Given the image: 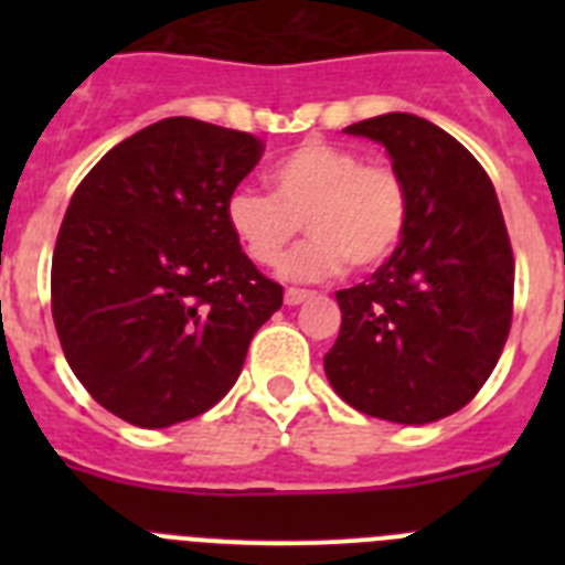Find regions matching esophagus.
<instances>
[{"mask_svg": "<svg viewBox=\"0 0 565 565\" xmlns=\"http://www.w3.org/2000/svg\"><path fill=\"white\" fill-rule=\"evenodd\" d=\"M308 297H311V291H306V288H286V306H299Z\"/></svg>", "mask_w": 565, "mask_h": 565, "instance_id": "34e87169", "label": "esophagus"}]
</instances>
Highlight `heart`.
<instances>
[{
	"instance_id": "b5f03b06",
	"label": "heart",
	"mask_w": 565,
	"mask_h": 565,
	"mask_svg": "<svg viewBox=\"0 0 565 565\" xmlns=\"http://www.w3.org/2000/svg\"><path fill=\"white\" fill-rule=\"evenodd\" d=\"M274 194L234 189L226 223L257 266H277L306 228V246L288 254L282 274L326 279L344 268L371 271L396 254L411 223V192L396 167L364 161L356 149L306 141L268 172Z\"/></svg>"
}]
</instances>
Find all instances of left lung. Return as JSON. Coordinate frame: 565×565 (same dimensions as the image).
Listing matches in <instances>:
<instances>
[{"label": "left lung", "mask_w": 565, "mask_h": 565, "mask_svg": "<svg viewBox=\"0 0 565 565\" xmlns=\"http://www.w3.org/2000/svg\"><path fill=\"white\" fill-rule=\"evenodd\" d=\"M344 132L391 152L411 223L371 279L337 291L328 382L364 416L438 422L476 398L512 328L515 257L495 189L469 149L418 115L387 113Z\"/></svg>", "instance_id": "left-lung-1"}]
</instances>
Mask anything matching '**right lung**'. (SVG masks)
I'll return each mask as SVG.
<instances>
[{"label":"right lung","instance_id":"add662e5","mask_svg":"<svg viewBox=\"0 0 565 565\" xmlns=\"http://www.w3.org/2000/svg\"><path fill=\"white\" fill-rule=\"evenodd\" d=\"M263 149L239 129L163 118L109 149L70 198L50 308L67 364L113 416L154 430L206 413L282 306L226 223Z\"/></svg>","mask_w":565,"mask_h":565}]
</instances>
